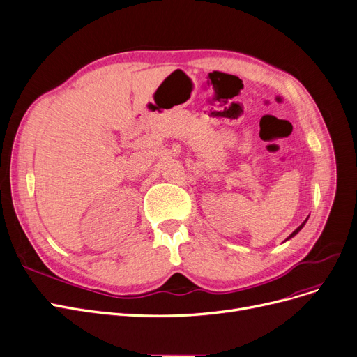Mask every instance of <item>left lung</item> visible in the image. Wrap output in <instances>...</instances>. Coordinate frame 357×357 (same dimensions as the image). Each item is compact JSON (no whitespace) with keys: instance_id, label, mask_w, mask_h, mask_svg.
Segmentation results:
<instances>
[{"instance_id":"1","label":"left lung","mask_w":357,"mask_h":357,"mask_svg":"<svg viewBox=\"0 0 357 357\" xmlns=\"http://www.w3.org/2000/svg\"><path fill=\"white\" fill-rule=\"evenodd\" d=\"M306 220H307V219H306ZM306 220H305V222H303V223H302V225H301V226H299V227H298V229H296V230H294V231H293V234H291V235H290V236H289V238H287V239H286V241H289V239H290V238H293V236H294V235H298V234H299V231H301V229H302V227H303V226H305V223H306Z\"/></svg>"}]
</instances>
